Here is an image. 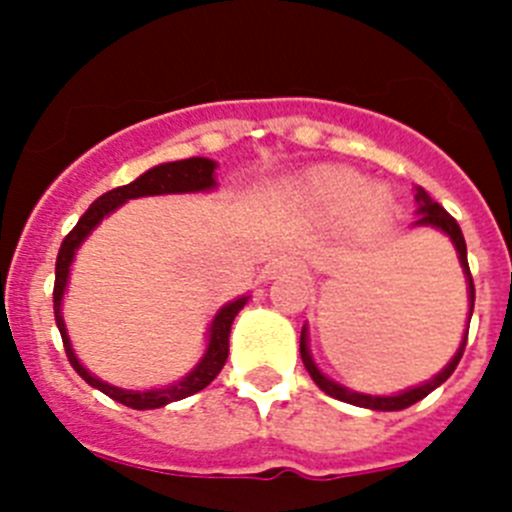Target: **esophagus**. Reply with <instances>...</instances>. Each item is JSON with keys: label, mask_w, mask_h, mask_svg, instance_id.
Listing matches in <instances>:
<instances>
[{"label": "esophagus", "mask_w": 512, "mask_h": 512, "mask_svg": "<svg viewBox=\"0 0 512 512\" xmlns=\"http://www.w3.org/2000/svg\"><path fill=\"white\" fill-rule=\"evenodd\" d=\"M300 271L302 264L297 259H292V256H277L269 266V277H279V274H284V277H297Z\"/></svg>", "instance_id": "34e87169"}]
</instances>
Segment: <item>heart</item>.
Wrapping results in <instances>:
<instances>
[{
	"instance_id": "1",
	"label": "heart",
	"mask_w": 512,
	"mask_h": 512,
	"mask_svg": "<svg viewBox=\"0 0 512 512\" xmlns=\"http://www.w3.org/2000/svg\"><path fill=\"white\" fill-rule=\"evenodd\" d=\"M284 200L312 223H336L348 243H372L390 230L397 200L390 187L369 182L361 171L320 164L284 184Z\"/></svg>"
}]
</instances>
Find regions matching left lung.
Returning <instances> with one entry per match:
<instances>
[{
	"instance_id": "obj_1",
	"label": "left lung",
	"mask_w": 512,
	"mask_h": 512,
	"mask_svg": "<svg viewBox=\"0 0 512 512\" xmlns=\"http://www.w3.org/2000/svg\"><path fill=\"white\" fill-rule=\"evenodd\" d=\"M415 223L413 228H433L438 233H443L454 243L456 248V256H459V264L461 271H464V279H467V297H469V315H467V330H464V336H461L459 348H456V354L451 356V361L443 366L441 372L436 377L425 379L423 384H415V387H408V390L397 392V395H366V392H356V390H348L343 384L333 382L328 374L320 372V366L315 364L310 354V338H307V325H302V333H300V356H302V364L305 369L310 372L312 382L318 384L320 390L325 395L336 397V400L348 402V405H356V408H366V410H382V413H390V410H405L410 405H415L418 400L431 395L436 387H441L446 379L454 374L456 364H459L461 354H464V346H467V333H469V320H472V312H474V282H472V274H469V264H467V243H464V235H461L459 223H456L454 217L449 212L443 210L438 202L431 200V194L425 192L423 187H415Z\"/></svg>"
}]
</instances>
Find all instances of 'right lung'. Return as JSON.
<instances>
[{
  "label": "right lung",
  "mask_w": 512,
  "mask_h": 512,
  "mask_svg": "<svg viewBox=\"0 0 512 512\" xmlns=\"http://www.w3.org/2000/svg\"><path fill=\"white\" fill-rule=\"evenodd\" d=\"M217 161L202 156L184 158V161H169V164H158L153 169H148L146 174H140L135 182L125 184V187L110 189L107 194H102L99 200H94L89 205V210L81 215V220L76 223V228L71 230L61 243V251H58L56 259V287H53V312H56V325L61 330L63 348H66V356H69L71 366L76 369L81 379L87 384H92L94 390L104 392L112 400L122 402L133 410H156L164 408L169 402L184 400V397L194 395V392L205 390L207 384L220 374V369L225 366L230 348V328H233L235 315L243 310L251 295H241L235 300L225 302L220 310L215 312L210 328H207V343L202 359L194 364V369L189 374H184L182 379H176L174 384H166V387H153V390H122L110 382H102L99 377H94L87 366L81 364L79 356H76L74 346H71L69 330L63 323V295H66V287H69L71 277V264L76 259V251L81 248V243L87 241L89 235L97 230V225L102 223L104 217H110L117 207H122L125 202L138 200V197H161V194H197V192H212L217 187L215 179Z\"/></svg>",
  "instance_id": "1"
}]
</instances>
